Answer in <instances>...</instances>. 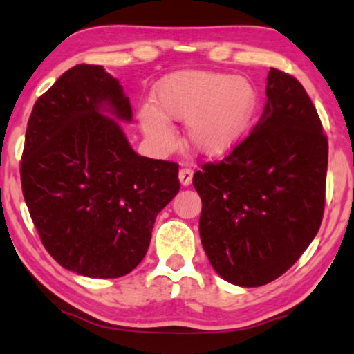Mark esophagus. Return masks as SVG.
<instances>
[{"instance_id": "34e87169", "label": "esophagus", "mask_w": 354, "mask_h": 354, "mask_svg": "<svg viewBox=\"0 0 354 354\" xmlns=\"http://www.w3.org/2000/svg\"><path fill=\"white\" fill-rule=\"evenodd\" d=\"M192 176H194L192 168L183 167L181 170H179V181H181L183 186H189V184L192 183Z\"/></svg>"}]
</instances>
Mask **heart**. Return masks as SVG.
I'll return each instance as SVG.
<instances>
[{
	"label": "heart",
	"mask_w": 354,
	"mask_h": 354,
	"mask_svg": "<svg viewBox=\"0 0 354 354\" xmlns=\"http://www.w3.org/2000/svg\"><path fill=\"white\" fill-rule=\"evenodd\" d=\"M156 106H143V132L162 151L176 143L171 121H187V138L195 151L218 156L245 137L258 96L248 80L232 74L184 71L165 77L156 88Z\"/></svg>",
	"instance_id": "heart-1"
}]
</instances>
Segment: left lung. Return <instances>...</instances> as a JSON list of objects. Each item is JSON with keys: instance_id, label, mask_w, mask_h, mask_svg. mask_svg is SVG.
<instances>
[{"instance_id": "left-lung-1", "label": "left lung", "mask_w": 354, "mask_h": 354, "mask_svg": "<svg viewBox=\"0 0 354 354\" xmlns=\"http://www.w3.org/2000/svg\"><path fill=\"white\" fill-rule=\"evenodd\" d=\"M260 121L225 159L201 165L200 239L214 271L239 287L287 272L317 236L328 138L306 89L271 67Z\"/></svg>"}]
</instances>
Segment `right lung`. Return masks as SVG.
Returning <instances> with one entry per match:
<instances>
[{
  "mask_svg": "<svg viewBox=\"0 0 354 354\" xmlns=\"http://www.w3.org/2000/svg\"><path fill=\"white\" fill-rule=\"evenodd\" d=\"M118 121L132 106L102 66L66 71L32 106L21 190L44 248L93 279L126 276L149 248L156 217L179 192L175 162L138 156Z\"/></svg>",
  "mask_w": 354,
  "mask_h": 354,
  "instance_id": "add662e5",
  "label": "right lung"
}]
</instances>
